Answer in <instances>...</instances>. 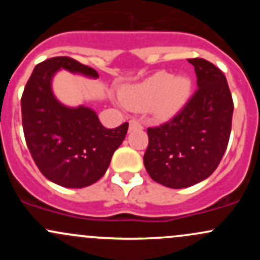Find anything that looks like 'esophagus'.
I'll list each match as a JSON object with an SVG mask.
<instances>
[{"label": "esophagus", "mask_w": 260, "mask_h": 260, "mask_svg": "<svg viewBox=\"0 0 260 260\" xmlns=\"http://www.w3.org/2000/svg\"><path fill=\"white\" fill-rule=\"evenodd\" d=\"M141 128H142V124H141L140 120H137V119H131L129 120V131L141 129Z\"/></svg>", "instance_id": "34e87169"}]
</instances>
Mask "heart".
<instances>
[{
  "instance_id": "b5f03b06",
  "label": "heart",
  "mask_w": 260,
  "mask_h": 260,
  "mask_svg": "<svg viewBox=\"0 0 260 260\" xmlns=\"http://www.w3.org/2000/svg\"><path fill=\"white\" fill-rule=\"evenodd\" d=\"M191 80L187 77L172 78L170 73L159 72L136 85L122 91V102L135 111H149L159 117H167L179 111L187 101Z\"/></svg>"
}]
</instances>
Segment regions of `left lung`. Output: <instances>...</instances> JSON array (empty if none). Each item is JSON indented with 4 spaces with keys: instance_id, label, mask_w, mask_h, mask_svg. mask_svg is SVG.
Returning a JSON list of instances; mask_svg holds the SVG:
<instances>
[{
    "instance_id": "obj_1",
    "label": "left lung",
    "mask_w": 260,
    "mask_h": 260,
    "mask_svg": "<svg viewBox=\"0 0 260 260\" xmlns=\"http://www.w3.org/2000/svg\"><path fill=\"white\" fill-rule=\"evenodd\" d=\"M196 73L195 93L167 122L147 128L143 164L152 180L182 188L208 179L229 143L234 103L225 75L201 57L187 59Z\"/></svg>"
}]
</instances>
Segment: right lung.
I'll return each instance as SVG.
<instances>
[{
  "label": "right lung",
  "mask_w": 260,
  "mask_h": 260,
  "mask_svg": "<svg viewBox=\"0 0 260 260\" xmlns=\"http://www.w3.org/2000/svg\"><path fill=\"white\" fill-rule=\"evenodd\" d=\"M98 78L90 67L69 56H56L35 67L21 96L22 128L32 159L46 179L64 187L96 182L108 169L114 151L128 131V122L107 129L86 107L68 108L51 91L59 69Z\"/></svg>",
  "instance_id": "1"
}]
</instances>
